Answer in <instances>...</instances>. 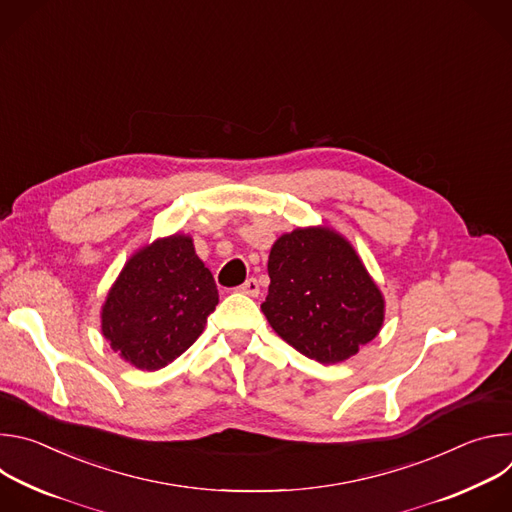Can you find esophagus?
Listing matches in <instances>:
<instances>
[{"mask_svg": "<svg viewBox=\"0 0 512 512\" xmlns=\"http://www.w3.org/2000/svg\"><path fill=\"white\" fill-rule=\"evenodd\" d=\"M239 291L241 294H245V296H251V298H257L259 296V281L255 279V277H249L241 287H239Z\"/></svg>", "mask_w": 512, "mask_h": 512, "instance_id": "1", "label": "esophagus"}]
</instances>
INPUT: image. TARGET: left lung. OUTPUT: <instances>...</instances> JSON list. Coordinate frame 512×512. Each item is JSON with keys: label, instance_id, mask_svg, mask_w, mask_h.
<instances>
[{"label": "left lung", "instance_id": "8db88e82", "mask_svg": "<svg viewBox=\"0 0 512 512\" xmlns=\"http://www.w3.org/2000/svg\"><path fill=\"white\" fill-rule=\"evenodd\" d=\"M271 328L308 358L342 362L369 344L385 320L381 289L354 247L328 227L281 235L269 253Z\"/></svg>", "mask_w": 512, "mask_h": 512}]
</instances>
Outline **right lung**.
<instances>
[{
    "mask_svg": "<svg viewBox=\"0 0 512 512\" xmlns=\"http://www.w3.org/2000/svg\"><path fill=\"white\" fill-rule=\"evenodd\" d=\"M216 304L192 237L176 233L129 257L103 304L101 330L135 369L158 371L196 342Z\"/></svg>",
    "mask_w": 512,
    "mask_h": 512,
    "instance_id": "right-lung-1",
    "label": "right lung"
}]
</instances>
